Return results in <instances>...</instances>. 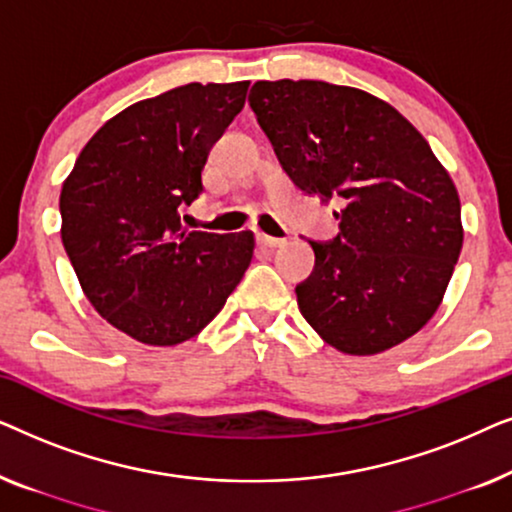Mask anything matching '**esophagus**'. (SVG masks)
<instances>
[{"label":"esophagus","mask_w":512,"mask_h":512,"mask_svg":"<svg viewBox=\"0 0 512 512\" xmlns=\"http://www.w3.org/2000/svg\"><path fill=\"white\" fill-rule=\"evenodd\" d=\"M256 240H258V244H263V247H270V249L284 247V244H286V240H279V237H270V235H265V233H258Z\"/></svg>","instance_id":"34e87169"}]
</instances>
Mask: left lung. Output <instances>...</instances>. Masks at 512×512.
Listing matches in <instances>:
<instances>
[{
    "instance_id": "left-lung-1",
    "label": "left lung",
    "mask_w": 512,
    "mask_h": 512,
    "mask_svg": "<svg viewBox=\"0 0 512 512\" xmlns=\"http://www.w3.org/2000/svg\"><path fill=\"white\" fill-rule=\"evenodd\" d=\"M249 104L293 184L342 205L338 237L310 242L300 314L342 354L401 345L443 303L464 244L450 172L408 118L366 90L256 81Z\"/></svg>"
}]
</instances>
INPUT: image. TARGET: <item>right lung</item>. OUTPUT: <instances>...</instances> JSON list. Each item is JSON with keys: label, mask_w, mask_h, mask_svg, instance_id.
<instances>
[{"label": "right lung", "mask_w": 512, "mask_h": 512, "mask_svg": "<svg viewBox=\"0 0 512 512\" xmlns=\"http://www.w3.org/2000/svg\"><path fill=\"white\" fill-rule=\"evenodd\" d=\"M249 81L188 83L130 104L90 137L62 184V244L100 317L153 347L198 335L242 282L254 233H188L209 149Z\"/></svg>", "instance_id": "obj_1"}]
</instances>
